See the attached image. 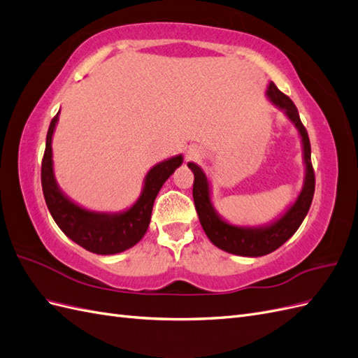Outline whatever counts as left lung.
Returning <instances> with one entry per match:
<instances>
[{"instance_id": "obj_1", "label": "left lung", "mask_w": 358, "mask_h": 358, "mask_svg": "<svg viewBox=\"0 0 358 358\" xmlns=\"http://www.w3.org/2000/svg\"><path fill=\"white\" fill-rule=\"evenodd\" d=\"M267 97L278 109H280L287 118L297 129L301 147H303V162H304V181L301 192L299 193L291 206L285 210L282 216L275 220L261 224V227H240V224L229 223L224 220L216 211L211 201L210 181L196 163L189 162L187 166L192 169L195 181H193V201L198 211V217L206 231L207 237L214 246L238 257H264L279 249L285 241H288L295 231L300 228L306 214H308L315 192V173L310 162V142L308 131L301 124L299 110L292 103V100L285 96L273 83L268 84Z\"/></svg>"}]
</instances>
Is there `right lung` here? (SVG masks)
<instances>
[{"label":"right lung","instance_id":"right-lung-1","mask_svg":"<svg viewBox=\"0 0 358 358\" xmlns=\"http://www.w3.org/2000/svg\"><path fill=\"white\" fill-rule=\"evenodd\" d=\"M58 114L50 121L42 162V187L46 206L58 228L80 248L97 255H115L134 248L145 236L152 206L159 190L178 166L182 156H173L152 166L144 178V186L134 206L118 211H93L80 207L59 189L52 160V136Z\"/></svg>","mask_w":358,"mask_h":358}]
</instances>
